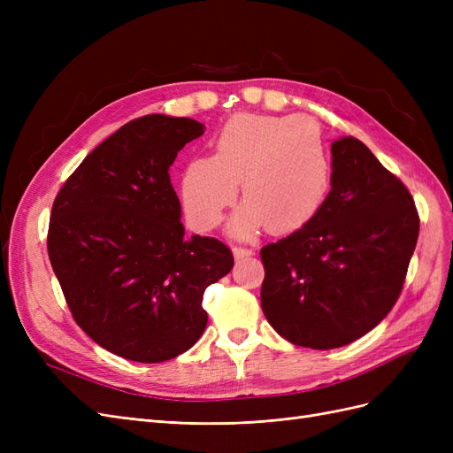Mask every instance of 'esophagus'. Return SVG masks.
I'll return each mask as SVG.
<instances>
[{"instance_id":"34e87169","label":"esophagus","mask_w":453,"mask_h":453,"mask_svg":"<svg viewBox=\"0 0 453 453\" xmlns=\"http://www.w3.org/2000/svg\"><path fill=\"white\" fill-rule=\"evenodd\" d=\"M232 251H234V257H236V258H250V257L255 255V251H253V250H248V248H234Z\"/></svg>"}]
</instances>
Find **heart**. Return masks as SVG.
<instances>
[{"instance_id": "1", "label": "heart", "mask_w": 453, "mask_h": 453, "mask_svg": "<svg viewBox=\"0 0 453 453\" xmlns=\"http://www.w3.org/2000/svg\"><path fill=\"white\" fill-rule=\"evenodd\" d=\"M243 202L228 232L253 238L295 232L319 213L333 181V164L319 128L298 115L232 117L217 134L215 155L195 157L181 175V203L195 228H213L234 202Z\"/></svg>"}]
</instances>
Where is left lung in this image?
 I'll use <instances>...</instances> for the list:
<instances>
[{"mask_svg": "<svg viewBox=\"0 0 453 453\" xmlns=\"http://www.w3.org/2000/svg\"><path fill=\"white\" fill-rule=\"evenodd\" d=\"M331 155V193L319 213L260 250L268 323L311 349L351 344L386 318L419 234L412 195L363 142L346 135Z\"/></svg>", "mask_w": 453, "mask_h": 453, "instance_id": "8db88e82", "label": "left lung"}]
</instances>
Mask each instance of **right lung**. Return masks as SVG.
Wrapping results in <instances>:
<instances>
[{
	"mask_svg": "<svg viewBox=\"0 0 453 453\" xmlns=\"http://www.w3.org/2000/svg\"><path fill=\"white\" fill-rule=\"evenodd\" d=\"M203 134L195 119L145 115L81 162L52 203L49 258L73 319L102 348L162 363L208 325L205 287L234 266L223 242L185 238L170 166Z\"/></svg>",
	"mask_w": 453,
	"mask_h": 453,
	"instance_id": "add662e5",
	"label": "right lung"
}]
</instances>
